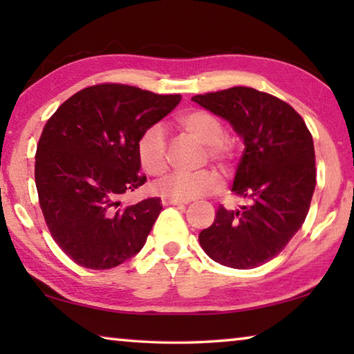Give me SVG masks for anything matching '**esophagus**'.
<instances>
[{
	"mask_svg": "<svg viewBox=\"0 0 354 354\" xmlns=\"http://www.w3.org/2000/svg\"><path fill=\"white\" fill-rule=\"evenodd\" d=\"M162 205H164V206H184V205H185V201H178V200L162 198Z\"/></svg>",
	"mask_w": 354,
	"mask_h": 354,
	"instance_id": "34e87169",
	"label": "esophagus"
}]
</instances>
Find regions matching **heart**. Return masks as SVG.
Instances as JSON below:
<instances>
[{"instance_id":"obj_1","label":"heart","mask_w":354,"mask_h":354,"mask_svg":"<svg viewBox=\"0 0 354 354\" xmlns=\"http://www.w3.org/2000/svg\"><path fill=\"white\" fill-rule=\"evenodd\" d=\"M178 124L185 133L206 143L209 159L227 165L236 156V142L223 136L221 120L206 109H192L178 117ZM137 159L143 171L159 176L167 170V142L159 127L148 128L137 142ZM221 187L217 173L200 170L195 173H173L154 184V192L162 198L190 201L212 195Z\"/></svg>"}]
</instances>
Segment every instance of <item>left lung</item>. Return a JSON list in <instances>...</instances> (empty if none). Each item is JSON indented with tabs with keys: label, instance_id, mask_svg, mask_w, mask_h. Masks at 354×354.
Returning <instances> with one entry per match:
<instances>
[{
	"label": "left lung",
	"instance_id": "1",
	"mask_svg": "<svg viewBox=\"0 0 354 354\" xmlns=\"http://www.w3.org/2000/svg\"><path fill=\"white\" fill-rule=\"evenodd\" d=\"M223 117L245 143L232 192L248 200L239 211L218 206L200 232L205 253L221 266L259 267L273 259L306 218L315 189L314 140L286 101L251 87L192 97Z\"/></svg>",
	"mask_w": 354,
	"mask_h": 354
}]
</instances>
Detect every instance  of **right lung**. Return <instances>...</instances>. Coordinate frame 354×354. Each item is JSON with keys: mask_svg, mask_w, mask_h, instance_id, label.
Here are the masks:
<instances>
[{"mask_svg": "<svg viewBox=\"0 0 354 354\" xmlns=\"http://www.w3.org/2000/svg\"><path fill=\"white\" fill-rule=\"evenodd\" d=\"M181 95L127 84L76 92L48 120L35 151V187L48 230L77 266L106 270L139 253L162 206H122L145 184L137 142L175 109Z\"/></svg>", "mask_w": 354, "mask_h": 354, "instance_id": "obj_1", "label": "right lung"}]
</instances>
